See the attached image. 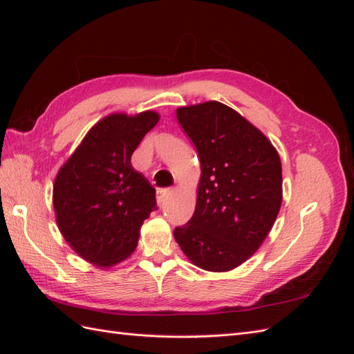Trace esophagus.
Returning a JSON list of instances; mask_svg holds the SVG:
<instances>
[{"label":"esophagus","mask_w":354,"mask_h":354,"mask_svg":"<svg viewBox=\"0 0 354 354\" xmlns=\"http://www.w3.org/2000/svg\"><path fill=\"white\" fill-rule=\"evenodd\" d=\"M173 194V190H169V189H160V190H158V195H156V202L159 203H164L168 198H169V195Z\"/></svg>","instance_id":"obj_1"}]
</instances>
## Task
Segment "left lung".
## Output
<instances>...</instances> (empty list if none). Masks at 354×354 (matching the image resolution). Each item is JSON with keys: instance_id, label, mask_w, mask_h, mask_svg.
<instances>
[{"instance_id": "1", "label": "left lung", "mask_w": 354, "mask_h": 354, "mask_svg": "<svg viewBox=\"0 0 354 354\" xmlns=\"http://www.w3.org/2000/svg\"><path fill=\"white\" fill-rule=\"evenodd\" d=\"M176 113L198 151L201 178L194 216L174 229V238L201 269L232 270L260 248L279 214V153L259 128L220 102Z\"/></svg>"}]
</instances>
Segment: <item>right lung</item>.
<instances>
[{"label": "right lung", "instance_id": "1", "mask_svg": "<svg viewBox=\"0 0 354 354\" xmlns=\"http://www.w3.org/2000/svg\"><path fill=\"white\" fill-rule=\"evenodd\" d=\"M158 121L153 111L103 118L55 180L59 230L75 252L102 269L133 254L143 221L156 209L155 189L133 168L131 155Z\"/></svg>", "mask_w": 354, "mask_h": 354}]
</instances>
